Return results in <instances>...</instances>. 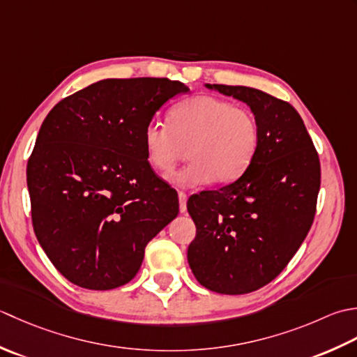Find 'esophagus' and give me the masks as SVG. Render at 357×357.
Segmentation results:
<instances>
[{
	"instance_id": "1",
	"label": "esophagus",
	"mask_w": 357,
	"mask_h": 357,
	"mask_svg": "<svg viewBox=\"0 0 357 357\" xmlns=\"http://www.w3.org/2000/svg\"><path fill=\"white\" fill-rule=\"evenodd\" d=\"M186 202H188V195L185 192H178V208H180V213L183 214L186 213Z\"/></svg>"
}]
</instances>
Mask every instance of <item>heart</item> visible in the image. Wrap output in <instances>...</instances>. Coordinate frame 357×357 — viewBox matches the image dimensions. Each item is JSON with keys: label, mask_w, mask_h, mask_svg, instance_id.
<instances>
[{"label": "heart", "mask_w": 357, "mask_h": 357, "mask_svg": "<svg viewBox=\"0 0 357 357\" xmlns=\"http://www.w3.org/2000/svg\"><path fill=\"white\" fill-rule=\"evenodd\" d=\"M143 151L157 171H169L188 146L191 162L166 176L171 185H225L242 176L257 154L260 128L254 114L228 100L197 96L181 101L169 125L152 120L143 129Z\"/></svg>", "instance_id": "heart-1"}]
</instances>
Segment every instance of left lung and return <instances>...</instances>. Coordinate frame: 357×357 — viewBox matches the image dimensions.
Here are the masks:
<instances>
[{
  "mask_svg": "<svg viewBox=\"0 0 357 357\" xmlns=\"http://www.w3.org/2000/svg\"><path fill=\"white\" fill-rule=\"evenodd\" d=\"M205 87L246 103L260 143L242 176L188 200L197 228L188 264L205 288L246 294L278 278L307 237L321 165L303 120L287 101L248 86Z\"/></svg>",
  "mask_w": 357,
  "mask_h": 357,
  "instance_id": "8db88e82",
  "label": "left lung"
}]
</instances>
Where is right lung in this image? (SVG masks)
Returning a JSON list of instances; mask_svg holds the SVG:
<instances>
[{"label": "right lung", "instance_id": "obj_1", "mask_svg": "<svg viewBox=\"0 0 357 357\" xmlns=\"http://www.w3.org/2000/svg\"><path fill=\"white\" fill-rule=\"evenodd\" d=\"M189 87L168 78H107L61 100L27 163L32 223L54 266L87 289L134 279L144 246L178 202L144 155L142 134Z\"/></svg>", "mask_w": 357, "mask_h": 357}]
</instances>
